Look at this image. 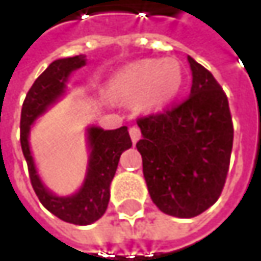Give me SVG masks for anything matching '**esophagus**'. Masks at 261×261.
<instances>
[{"label": "esophagus", "instance_id": "esophagus-1", "mask_svg": "<svg viewBox=\"0 0 261 261\" xmlns=\"http://www.w3.org/2000/svg\"><path fill=\"white\" fill-rule=\"evenodd\" d=\"M130 136H131V140H133V143H136L139 139H140V128L139 127H136V125H133L130 127Z\"/></svg>", "mask_w": 261, "mask_h": 261}]
</instances>
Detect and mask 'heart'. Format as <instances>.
<instances>
[{
	"label": "heart",
	"mask_w": 261,
	"mask_h": 261,
	"mask_svg": "<svg viewBox=\"0 0 261 261\" xmlns=\"http://www.w3.org/2000/svg\"><path fill=\"white\" fill-rule=\"evenodd\" d=\"M184 69L175 59H145L119 69L110 81L112 95L125 102L137 99L145 110L168 106L180 92Z\"/></svg>",
	"instance_id": "heart-1"
}]
</instances>
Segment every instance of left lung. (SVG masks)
<instances>
[{"label": "left lung", "instance_id": "8db88e82", "mask_svg": "<svg viewBox=\"0 0 261 261\" xmlns=\"http://www.w3.org/2000/svg\"><path fill=\"white\" fill-rule=\"evenodd\" d=\"M190 95L163 112L137 118L143 177L152 202L166 215L195 218L225 186L233 149L228 98L208 69L189 57Z\"/></svg>", "mask_w": 261, "mask_h": 261}]
</instances>
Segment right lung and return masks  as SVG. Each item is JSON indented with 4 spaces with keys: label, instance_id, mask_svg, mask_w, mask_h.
I'll list each match as a JSON object with an SVG mask.
<instances>
[{
    "label": "right lung",
    "instance_id": "1",
    "mask_svg": "<svg viewBox=\"0 0 261 261\" xmlns=\"http://www.w3.org/2000/svg\"><path fill=\"white\" fill-rule=\"evenodd\" d=\"M84 65V56L53 62L30 87L21 112V148L27 160L31 186L46 210L59 219L75 225H89L106 213L110 199V182L116 174L119 157L131 146L127 127L116 130L89 128L90 160L86 181L75 195L65 198L48 192L39 180L28 146V133L33 121L63 93L68 75Z\"/></svg>",
    "mask_w": 261,
    "mask_h": 261
}]
</instances>
